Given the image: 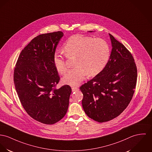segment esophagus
<instances>
[{"label": "esophagus", "instance_id": "34e87169", "mask_svg": "<svg viewBox=\"0 0 152 152\" xmlns=\"http://www.w3.org/2000/svg\"><path fill=\"white\" fill-rule=\"evenodd\" d=\"M72 91H73V92L76 91H77V90H79V88H78V87H72Z\"/></svg>", "mask_w": 152, "mask_h": 152}]
</instances>
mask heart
Returning a JSON list of instances; mask_svg holds the SVG:
<instances>
[{"label": "heart", "mask_w": 152, "mask_h": 152, "mask_svg": "<svg viewBox=\"0 0 152 152\" xmlns=\"http://www.w3.org/2000/svg\"><path fill=\"white\" fill-rule=\"evenodd\" d=\"M63 51L67 58L75 57L74 68L62 79V82L72 86L79 85L86 75L94 76L104 69L110 57V48L104 39H94L83 35L72 36L64 44ZM53 62L56 70L61 75L67 70L63 57L56 53Z\"/></svg>", "instance_id": "heart-1"}]
</instances>
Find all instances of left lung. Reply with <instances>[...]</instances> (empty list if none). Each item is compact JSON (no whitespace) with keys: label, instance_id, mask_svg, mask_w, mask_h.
<instances>
[{"label":"left lung","instance_id":"8db88e82","mask_svg":"<svg viewBox=\"0 0 152 152\" xmlns=\"http://www.w3.org/2000/svg\"><path fill=\"white\" fill-rule=\"evenodd\" d=\"M109 36L112 49L106 65L80 87L86 114L99 123L110 121L126 109L137 80V68L131 53L112 35Z\"/></svg>","mask_w":152,"mask_h":152}]
</instances>
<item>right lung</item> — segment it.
<instances>
[{
    "label": "right lung",
    "instance_id": "right-lung-1",
    "mask_svg": "<svg viewBox=\"0 0 152 152\" xmlns=\"http://www.w3.org/2000/svg\"><path fill=\"white\" fill-rule=\"evenodd\" d=\"M61 31L38 35L21 51L14 71V82L20 101L35 120L53 124L66 115L72 92L69 85L57 89L59 77L53 57Z\"/></svg>",
    "mask_w": 152,
    "mask_h": 152
}]
</instances>
